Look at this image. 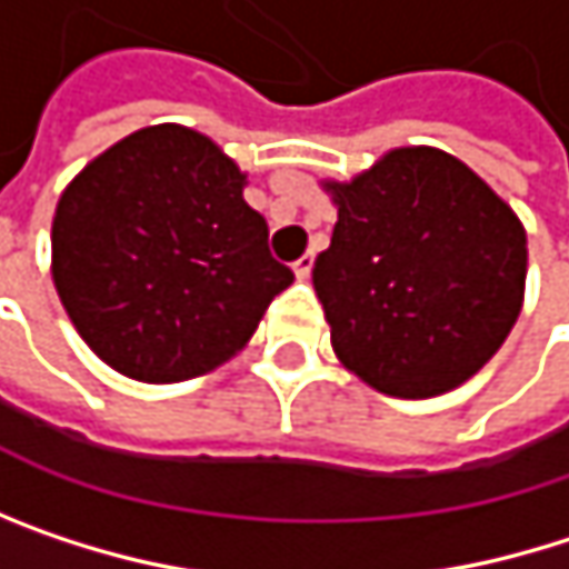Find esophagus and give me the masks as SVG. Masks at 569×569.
Here are the masks:
<instances>
[{"label": "esophagus", "mask_w": 569, "mask_h": 569, "mask_svg": "<svg viewBox=\"0 0 569 569\" xmlns=\"http://www.w3.org/2000/svg\"><path fill=\"white\" fill-rule=\"evenodd\" d=\"M312 263H316V253H302V257L292 263V273H296L299 280H306V277L312 273Z\"/></svg>", "instance_id": "obj_1"}]
</instances>
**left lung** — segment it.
Wrapping results in <instances>:
<instances>
[{
    "label": "left lung",
    "mask_w": 569,
    "mask_h": 569,
    "mask_svg": "<svg viewBox=\"0 0 569 569\" xmlns=\"http://www.w3.org/2000/svg\"><path fill=\"white\" fill-rule=\"evenodd\" d=\"M312 286L339 362L396 398L468 382L523 306L527 233L511 207L458 158L396 148L349 183Z\"/></svg>",
    "instance_id": "1"
}]
</instances>
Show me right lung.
<instances>
[{"mask_svg": "<svg viewBox=\"0 0 569 569\" xmlns=\"http://www.w3.org/2000/svg\"><path fill=\"white\" fill-rule=\"evenodd\" d=\"M207 134L154 124L58 197L52 280L88 349L138 382H183L237 356L292 270Z\"/></svg>", "mask_w": 569, "mask_h": 569, "instance_id": "obj_1", "label": "right lung"}]
</instances>
